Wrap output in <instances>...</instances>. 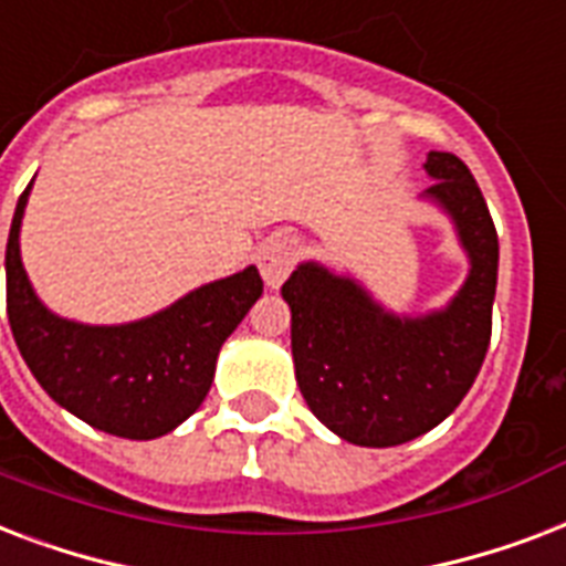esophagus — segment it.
<instances>
[{"mask_svg": "<svg viewBox=\"0 0 566 566\" xmlns=\"http://www.w3.org/2000/svg\"><path fill=\"white\" fill-rule=\"evenodd\" d=\"M297 253H301V244H297L295 235L289 233H277L265 239L260 244V251H256V265H260V274L265 280V286L269 289H280L283 286V280L292 274L295 269Z\"/></svg>", "mask_w": 566, "mask_h": 566, "instance_id": "34e87169", "label": "esophagus"}]
</instances>
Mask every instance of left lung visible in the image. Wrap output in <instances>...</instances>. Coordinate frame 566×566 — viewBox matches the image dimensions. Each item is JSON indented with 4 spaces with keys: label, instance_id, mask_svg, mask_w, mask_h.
Instances as JSON below:
<instances>
[{
    "label": "left lung",
    "instance_id": "1",
    "mask_svg": "<svg viewBox=\"0 0 566 566\" xmlns=\"http://www.w3.org/2000/svg\"><path fill=\"white\" fill-rule=\"evenodd\" d=\"M433 179L419 200L449 218L467 277L442 306L398 313L352 271L297 262L280 295L292 310V357L301 396L336 437L389 449L454 413L475 384L490 345L499 239L470 168L428 153Z\"/></svg>",
    "mask_w": 566,
    "mask_h": 566
}]
</instances>
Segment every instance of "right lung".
I'll use <instances>...</instances> for the list:
<instances>
[{
	"label": "right lung",
	"mask_w": 566,
	"mask_h": 566,
	"mask_svg": "<svg viewBox=\"0 0 566 566\" xmlns=\"http://www.w3.org/2000/svg\"><path fill=\"white\" fill-rule=\"evenodd\" d=\"M34 182V179H32ZM32 182L8 233V322L46 396L96 431L156 440L186 422L212 387L218 352L262 295L256 265L212 280L165 310L124 324H85L52 313L20 253Z\"/></svg>",
	"instance_id": "right-lung-1"
}]
</instances>
